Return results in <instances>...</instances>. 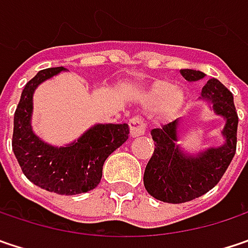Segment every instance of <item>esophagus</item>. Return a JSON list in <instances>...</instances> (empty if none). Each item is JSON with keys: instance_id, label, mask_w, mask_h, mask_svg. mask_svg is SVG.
I'll return each mask as SVG.
<instances>
[{"instance_id": "1", "label": "esophagus", "mask_w": 248, "mask_h": 248, "mask_svg": "<svg viewBox=\"0 0 248 248\" xmlns=\"http://www.w3.org/2000/svg\"><path fill=\"white\" fill-rule=\"evenodd\" d=\"M129 127H130V135H132V138L142 136V135H145V132H146V124L143 122V119L139 118V116L132 118V119L129 121Z\"/></svg>"}]
</instances>
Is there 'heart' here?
Listing matches in <instances>:
<instances>
[{
    "label": "heart",
    "mask_w": 248,
    "mask_h": 248,
    "mask_svg": "<svg viewBox=\"0 0 248 248\" xmlns=\"http://www.w3.org/2000/svg\"><path fill=\"white\" fill-rule=\"evenodd\" d=\"M143 99L147 105H159V112L170 116L182 108L185 93L168 80H156L147 88Z\"/></svg>",
    "instance_id": "obj_1"
}]
</instances>
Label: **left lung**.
<instances>
[{"instance_id": "left-lung-1", "label": "left lung", "mask_w": 248, "mask_h": 248, "mask_svg": "<svg viewBox=\"0 0 248 248\" xmlns=\"http://www.w3.org/2000/svg\"><path fill=\"white\" fill-rule=\"evenodd\" d=\"M180 74L189 82L206 77L196 69H180ZM200 99L209 102L214 113L226 121L221 130L224 142L193 155L179 145V119L162 129H153L150 135L155 152L145 170L143 183L147 193L160 202L176 204L203 196L220 182L234 157L238 116L232 92L220 80L209 79Z\"/></svg>"}]
</instances>
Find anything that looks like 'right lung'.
<instances>
[{"label": "right lung", "mask_w": 248, "mask_h": 248, "mask_svg": "<svg viewBox=\"0 0 248 248\" xmlns=\"http://www.w3.org/2000/svg\"><path fill=\"white\" fill-rule=\"evenodd\" d=\"M63 66L39 71L22 93L14 115L12 150L27 176L41 189L72 196L95 189L102 179L105 160L129 138L127 124H98L72 143L52 146L32 130L35 89L61 72Z\"/></svg>", "instance_id": "obj_1"}]
</instances>
